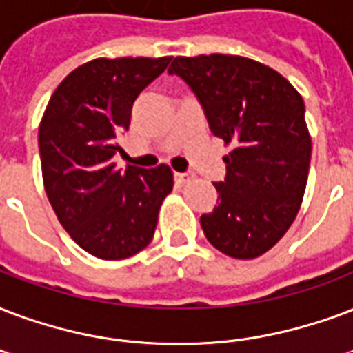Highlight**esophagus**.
I'll return each mask as SVG.
<instances>
[{"instance_id":"34e87169","label":"esophagus","mask_w":353,"mask_h":353,"mask_svg":"<svg viewBox=\"0 0 353 353\" xmlns=\"http://www.w3.org/2000/svg\"><path fill=\"white\" fill-rule=\"evenodd\" d=\"M192 174H188V172H176L174 174V179H176V183H179V185H185V183H188L190 179H192Z\"/></svg>"}]
</instances>
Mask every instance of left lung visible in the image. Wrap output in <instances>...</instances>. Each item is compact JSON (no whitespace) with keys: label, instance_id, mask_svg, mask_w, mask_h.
Listing matches in <instances>:
<instances>
[{"label":"left lung","instance_id":"obj_1","mask_svg":"<svg viewBox=\"0 0 353 353\" xmlns=\"http://www.w3.org/2000/svg\"><path fill=\"white\" fill-rule=\"evenodd\" d=\"M179 75L205 112L209 129L225 144L219 203L200 224L207 241L235 259L272 248L294 222L302 203L311 137L305 105L283 75L239 55L176 57Z\"/></svg>","mask_w":353,"mask_h":353}]
</instances>
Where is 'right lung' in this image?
<instances>
[{"label": "right lung", "instance_id": "right-lung-1", "mask_svg": "<svg viewBox=\"0 0 353 353\" xmlns=\"http://www.w3.org/2000/svg\"><path fill=\"white\" fill-rule=\"evenodd\" d=\"M172 57L96 59L57 87L39 129L42 177L59 222L99 259L139 254L155 233L174 187L166 165L118 168L117 137L128 131L134 99Z\"/></svg>", "mask_w": 353, "mask_h": 353}]
</instances>
